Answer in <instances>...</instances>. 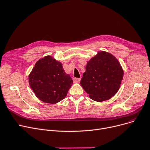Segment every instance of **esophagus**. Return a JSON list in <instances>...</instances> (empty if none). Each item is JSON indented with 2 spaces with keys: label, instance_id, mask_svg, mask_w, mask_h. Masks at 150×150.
<instances>
[{
  "label": "esophagus",
  "instance_id": "obj_1",
  "mask_svg": "<svg viewBox=\"0 0 150 150\" xmlns=\"http://www.w3.org/2000/svg\"><path fill=\"white\" fill-rule=\"evenodd\" d=\"M73 81L75 83H78L81 81V78H76V77H74L73 78Z\"/></svg>",
  "mask_w": 150,
  "mask_h": 150
}]
</instances>
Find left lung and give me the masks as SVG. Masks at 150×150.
Masks as SVG:
<instances>
[{
  "mask_svg": "<svg viewBox=\"0 0 150 150\" xmlns=\"http://www.w3.org/2000/svg\"><path fill=\"white\" fill-rule=\"evenodd\" d=\"M123 77L124 70L116 57L100 51L87 62L81 85L92 100L100 102L117 93Z\"/></svg>",
  "mask_w": 150,
  "mask_h": 150,
  "instance_id": "left-lung-1",
  "label": "left lung"
}]
</instances>
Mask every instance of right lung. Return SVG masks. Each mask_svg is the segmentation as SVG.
I'll use <instances>...</instances> for the list:
<instances>
[{"label":"right lung","mask_w":150,"mask_h":150,"mask_svg":"<svg viewBox=\"0 0 150 150\" xmlns=\"http://www.w3.org/2000/svg\"><path fill=\"white\" fill-rule=\"evenodd\" d=\"M29 84L37 98L43 102L54 104L63 100L73 84L62 64L51 56L39 59L28 76Z\"/></svg>","instance_id":"1"}]
</instances>
